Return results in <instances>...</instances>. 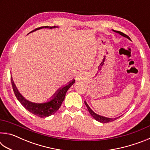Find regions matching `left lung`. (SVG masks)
<instances>
[{
	"mask_svg": "<svg viewBox=\"0 0 150 150\" xmlns=\"http://www.w3.org/2000/svg\"><path fill=\"white\" fill-rule=\"evenodd\" d=\"M113 30V31L115 32H116V33H118V34H119L120 35H121L122 36L125 37V38H128V40H130V38H129V37L128 36V35H126L125 34H124V33L121 32H119V31H116V30ZM85 104L86 106H87V107L88 110V112H89V113L91 114V115L94 118H95L96 121L99 122H102V123L110 122H112V121H114V120H116V119H117V118H120V116H122V115H121V116H118V117L114 118H107V117H105V116H103L98 115H97V114H96V113L95 112H93V110L92 109H91V108L89 107V106L88 105V104L87 103V102H86L85 100Z\"/></svg>",
	"mask_w": 150,
	"mask_h": 150,
	"instance_id": "8db88e82",
	"label": "left lung"
}]
</instances>
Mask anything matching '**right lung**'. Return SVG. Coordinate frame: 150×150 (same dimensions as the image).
I'll return each mask as SVG.
<instances>
[{"instance_id":"add662e5","label":"right lung","mask_w":150,"mask_h":150,"mask_svg":"<svg viewBox=\"0 0 150 150\" xmlns=\"http://www.w3.org/2000/svg\"><path fill=\"white\" fill-rule=\"evenodd\" d=\"M58 28L57 26H43L36 28L33 31L30 32V33H32L33 32L35 31V30L42 29V28ZM29 33V34H30ZM75 79H73L71 81H69L67 85L63 86V87L59 88L56 92H55L53 96L48 100L47 102L42 103H33L27 100L23 96H22L18 90L16 85L14 84V82L13 81L11 76V83L12 86L13 88L14 93L15 94V96L19 102L22 104V105L28 110L30 112L34 114V115L39 116L41 118H45L47 116H50L51 115H54L58 110V109L60 108L61 105L64 100L65 96L66 95V93L68 91V89L71 87V86L75 83Z\"/></svg>"}]
</instances>
